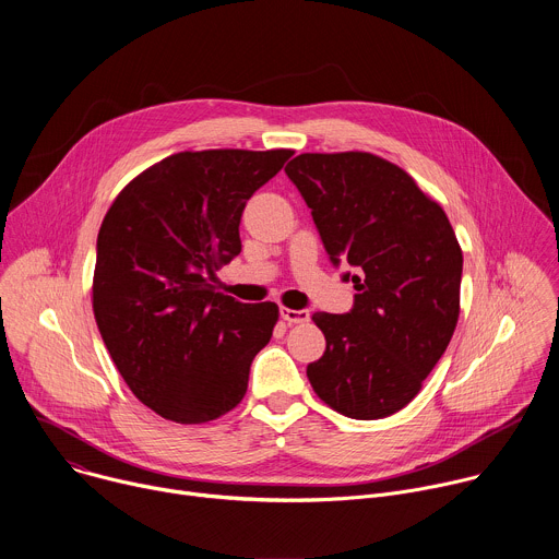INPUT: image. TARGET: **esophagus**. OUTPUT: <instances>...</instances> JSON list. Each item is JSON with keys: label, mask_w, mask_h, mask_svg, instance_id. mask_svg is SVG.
<instances>
[{"label": "esophagus", "mask_w": 559, "mask_h": 559, "mask_svg": "<svg viewBox=\"0 0 559 559\" xmlns=\"http://www.w3.org/2000/svg\"><path fill=\"white\" fill-rule=\"evenodd\" d=\"M281 316L283 321L289 325H300L309 321V311L307 309H289V307H281Z\"/></svg>", "instance_id": "esophagus-1"}]
</instances>
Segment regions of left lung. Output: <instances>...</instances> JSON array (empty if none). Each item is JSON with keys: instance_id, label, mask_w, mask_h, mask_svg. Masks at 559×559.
Segmentation results:
<instances>
[{"instance_id": "1", "label": "left lung", "mask_w": 559, "mask_h": 559, "mask_svg": "<svg viewBox=\"0 0 559 559\" xmlns=\"http://www.w3.org/2000/svg\"><path fill=\"white\" fill-rule=\"evenodd\" d=\"M285 173L332 263L358 270L349 313L311 316L328 347L307 365V378L334 412L386 418L418 395L455 332L462 278L455 231L414 177L371 152H305Z\"/></svg>"}]
</instances>
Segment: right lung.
Returning a JSON list of instances; mask_svg holds the SVG:
<instances>
[{
    "label": "right lung",
    "mask_w": 559,
    "mask_h": 559,
    "mask_svg": "<svg viewBox=\"0 0 559 559\" xmlns=\"http://www.w3.org/2000/svg\"><path fill=\"white\" fill-rule=\"evenodd\" d=\"M292 154L177 152L136 175L104 216L95 321L130 391L166 420L210 423L243 401L278 305L238 302L212 278L241 252L246 203Z\"/></svg>",
    "instance_id": "add662e5"
}]
</instances>
